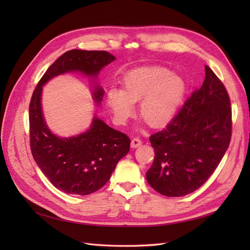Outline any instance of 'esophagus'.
<instances>
[{"label":"esophagus","instance_id":"obj_1","mask_svg":"<svg viewBox=\"0 0 250 250\" xmlns=\"http://www.w3.org/2000/svg\"><path fill=\"white\" fill-rule=\"evenodd\" d=\"M142 145V141L140 140V139H138V138H134V139H132L131 140V143H130V146H131V148H138V147H140Z\"/></svg>","mask_w":250,"mask_h":250}]
</instances>
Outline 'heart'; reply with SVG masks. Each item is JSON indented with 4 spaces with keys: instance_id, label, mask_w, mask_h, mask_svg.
Here are the masks:
<instances>
[{
    "instance_id": "heart-1",
    "label": "heart",
    "mask_w": 250,
    "mask_h": 250,
    "mask_svg": "<svg viewBox=\"0 0 250 250\" xmlns=\"http://www.w3.org/2000/svg\"><path fill=\"white\" fill-rule=\"evenodd\" d=\"M187 93V82L167 67L148 66L127 73L122 88L112 85L105 94V103L117 124L123 125L139 103V115L150 127L167 125L175 117Z\"/></svg>"
}]
</instances>
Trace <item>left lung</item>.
<instances>
[{
  "instance_id": "left-lung-1",
  "label": "left lung",
  "mask_w": 250,
  "mask_h": 250,
  "mask_svg": "<svg viewBox=\"0 0 250 250\" xmlns=\"http://www.w3.org/2000/svg\"><path fill=\"white\" fill-rule=\"evenodd\" d=\"M231 138L228 92L206 65V79L165 129L150 137L154 161L148 184L167 197H180L199 188L221 162Z\"/></svg>"
}]
</instances>
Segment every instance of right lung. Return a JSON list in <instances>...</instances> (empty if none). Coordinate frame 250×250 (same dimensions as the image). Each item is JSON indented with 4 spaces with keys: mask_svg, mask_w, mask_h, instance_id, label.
Masks as SVG:
<instances>
[{
    "mask_svg": "<svg viewBox=\"0 0 250 250\" xmlns=\"http://www.w3.org/2000/svg\"><path fill=\"white\" fill-rule=\"evenodd\" d=\"M115 59L105 51H67L46 71L33 92L29 106L32 155L51 184L66 194L84 196L101 188L118 162L129 152L130 140L97 116L79 134L63 138L53 133L42 111V86L59 75L80 73L92 83L93 100L100 105L104 89L97 78L103 67Z\"/></svg>",
    "mask_w": 250,
    "mask_h": 250,
    "instance_id": "right-lung-1",
    "label": "right lung"
}]
</instances>
